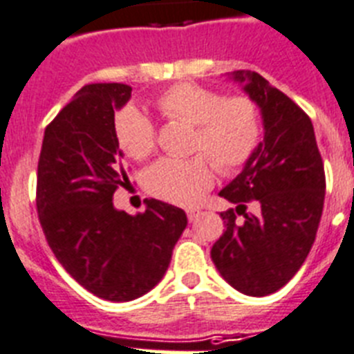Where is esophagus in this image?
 <instances>
[{"mask_svg":"<svg viewBox=\"0 0 354 354\" xmlns=\"http://www.w3.org/2000/svg\"><path fill=\"white\" fill-rule=\"evenodd\" d=\"M186 215H188L189 223H194V221H197L198 218V215H201V209L189 208V209H186Z\"/></svg>","mask_w":354,"mask_h":354,"instance_id":"esophagus-1","label":"esophagus"}]
</instances>
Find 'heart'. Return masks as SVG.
<instances>
[{
  "label": "heart",
  "mask_w": 354,
  "mask_h": 354,
  "mask_svg": "<svg viewBox=\"0 0 354 354\" xmlns=\"http://www.w3.org/2000/svg\"><path fill=\"white\" fill-rule=\"evenodd\" d=\"M157 108L171 121L195 127L189 150L198 153L189 159L166 157L146 171V189L166 203L177 206L197 204L213 184L209 160L223 174H232L246 165L261 145V110L246 95L226 99L217 90L180 83L160 93ZM115 137L121 150L131 159L145 160L156 151V127L136 106L118 113Z\"/></svg>",
  "instance_id": "heart-1"
}]
</instances>
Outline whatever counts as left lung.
<instances>
[{
  "instance_id": "8db88e82",
  "label": "left lung",
  "mask_w": 354,
  "mask_h": 354,
  "mask_svg": "<svg viewBox=\"0 0 354 354\" xmlns=\"http://www.w3.org/2000/svg\"><path fill=\"white\" fill-rule=\"evenodd\" d=\"M232 77L261 108L264 141L218 194L236 208L221 213L226 232L213 244L212 261L236 291L266 297L288 284L309 255L326 174L308 113L257 72L236 70ZM250 202L253 214L245 212Z\"/></svg>"
}]
</instances>
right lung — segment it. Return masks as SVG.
<instances>
[{
    "instance_id": "1",
    "label": "right lung",
    "mask_w": 354,
    "mask_h": 354,
    "mask_svg": "<svg viewBox=\"0 0 354 354\" xmlns=\"http://www.w3.org/2000/svg\"><path fill=\"white\" fill-rule=\"evenodd\" d=\"M131 86L86 84L46 127L37 162V217L72 279L99 299L128 302L156 288L188 224L177 206L146 198V212L113 208L130 184L115 137V110Z\"/></svg>"
}]
</instances>
